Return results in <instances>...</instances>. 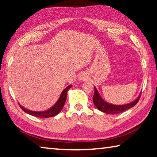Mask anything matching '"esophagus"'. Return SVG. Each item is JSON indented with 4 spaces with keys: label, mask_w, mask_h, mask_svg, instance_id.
<instances>
[{
    "label": "esophagus",
    "mask_w": 157,
    "mask_h": 157,
    "mask_svg": "<svg viewBox=\"0 0 157 157\" xmlns=\"http://www.w3.org/2000/svg\"><path fill=\"white\" fill-rule=\"evenodd\" d=\"M79 79H80V80H84V79H85V76L84 75H81L79 77Z\"/></svg>",
    "instance_id": "esophagus-1"
}]
</instances>
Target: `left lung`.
I'll return each mask as SVG.
<instances>
[{"label":"left lung","mask_w":157,"mask_h":157,"mask_svg":"<svg viewBox=\"0 0 157 157\" xmlns=\"http://www.w3.org/2000/svg\"><path fill=\"white\" fill-rule=\"evenodd\" d=\"M95 92L94 97H93V101L95 107H97L98 109L102 111V112L109 113V114H118L121 113L123 111L129 109L130 108L134 107V106L137 104V102H139L140 98V95H139L136 100L133 101V102H130L129 104L123 105H114L108 103L102 99V98L98 93L97 89L94 86Z\"/></svg>","instance_id":"8db88e82"}]
</instances>
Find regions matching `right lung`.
<instances>
[{
    "label": "right lung",
    "mask_w": 157,
    "mask_h": 157,
    "mask_svg": "<svg viewBox=\"0 0 157 157\" xmlns=\"http://www.w3.org/2000/svg\"><path fill=\"white\" fill-rule=\"evenodd\" d=\"M72 86L71 85H69L66 88L62 91V94H61L59 100L52 107H51L50 109H48L44 111H33L28 109H26L24 107H23L20 104H18L20 106V107L22 109L23 111H25V113L30 115L36 117H40V118H50V117H52L57 115L59 113L64 106L66 100V95H67V91Z\"/></svg>",
    "instance_id": "obj_1"
}]
</instances>
